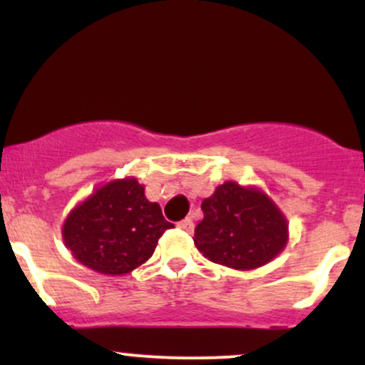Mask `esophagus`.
Here are the masks:
<instances>
[{
  "instance_id": "obj_1",
  "label": "esophagus",
  "mask_w": 365,
  "mask_h": 365,
  "mask_svg": "<svg viewBox=\"0 0 365 365\" xmlns=\"http://www.w3.org/2000/svg\"><path fill=\"white\" fill-rule=\"evenodd\" d=\"M178 228L183 230V232H187V233H192V232H194V223H192L190 217H185V220L180 221Z\"/></svg>"
}]
</instances>
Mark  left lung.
<instances>
[{
  "mask_svg": "<svg viewBox=\"0 0 365 365\" xmlns=\"http://www.w3.org/2000/svg\"><path fill=\"white\" fill-rule=\"evenodd\" d=\"M204 220L194 244L211 262L249 271L278 255L288 242L287 217L264 192L225 182L200 204Z\"/></svg>",
  "mask_w": 365,
  "mask_h": 365,
  "instance_id": "obj_1",
  "label": "left lung"
}]
</instances>
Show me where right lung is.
Segmentation results:
<instances>
[{"label": "right lung", "mask_w": 365, "mask_h": 365, "mask_svg": "<svg viewBox=\"0 0 365 365\" xmlns=\"http://www.w3.org/2000/svg\"><path fill=\"white\" fill-rule=\"evenodd\" d=\"M173 225L149 202L135 178L113 180L66 216L63 240L78 262L101 274L121 276L153 255Z\"/></svg>", "instance_id": "right-lung-1"}]
</instances>
